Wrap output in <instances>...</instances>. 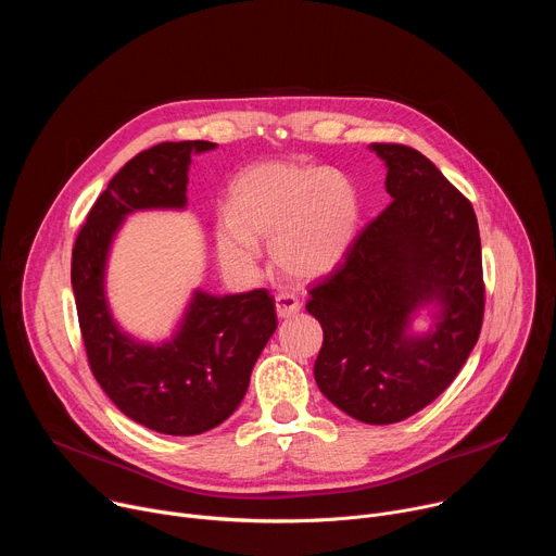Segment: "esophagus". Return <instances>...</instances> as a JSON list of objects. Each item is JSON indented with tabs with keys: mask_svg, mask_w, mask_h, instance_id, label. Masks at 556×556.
Wrapping results in <instances>:
<instances>
[{
	"mask_svg": "<svg viewBox=\"0 0 556 556\" xmlns=\"http://www.w3.org/2000/svg\"><path fill=\"white\" fill-rule=\"evenodd\" d=\"M275 305H277V316H281V319H288V316H294L301 309L303 303L294 294L281 292V294L275 296Z\"/></svg>",
	"mask_w": 556,
	"mask_h": 556,
	"instance_id": "obj_1",
	"label": "esophagus"
}]
</instances>
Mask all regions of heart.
Masks as SVG:
<instances>
[{"label":"heart","instance_id":"b5f03b06","mask_svg":"<svg viewBox=\"0 0 556 556\" xmlns=\"http://www.w3.org/2000/svg\"><path fill=\"white\" fill-rule=\"evenodd\" d=\"M358 217V195L345 176L268 161L232 180L228 213L215 219V247L228 270L253 273L260 242L273 244V262L286 279L312 281L345 260Z\"/></svg>","mask_w":556,"mask_h":556}]
</instances>
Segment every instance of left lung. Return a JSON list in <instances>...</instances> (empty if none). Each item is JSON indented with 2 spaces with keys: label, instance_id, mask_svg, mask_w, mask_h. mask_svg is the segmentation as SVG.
Masks as SVG:
<instances>
[{
  "label": "left lung",
  "instance_id": "obj_1",
  "mask_svg": "<svg viewBox=\"0 0 556 556\" xmlns=\"http://www.w3.org/2000/svg\"><path fill=\"white\" fill-rule=\"evenodd\" d=\"M391 204L352 242L343 264L309 290L324 345L321 393L367 425L401 422L453 382L484 321L482 242L472 204L420 151L374 142ZM434 330L412 336L420 306Z\"/></svg>",
  "mask_w": 556,
  "mask_h": 556
}]
</instances>
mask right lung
Segmentation results:
<instances>
[{"instance_id":"right-lung-1","label":"right lung","mask_w":556,"mask_h":556,"mask_svg":"<svg viewBox=\"0 0 556 556\" xmlns=\"http://www.w3.org/2000/svg\"><path fill=\"white\" fill-rule=\"evenodd\" d=\"M215 142H161L140 151L110 180L72 249V290L88 363L110 401L134 422L167 435H198L240 407L251 371L277 330L268 290L215 296L202 290L176 337L134 341L105 299V264L125 215L144 208H185L189 165Z\"/></svg>"}]
</instances>
